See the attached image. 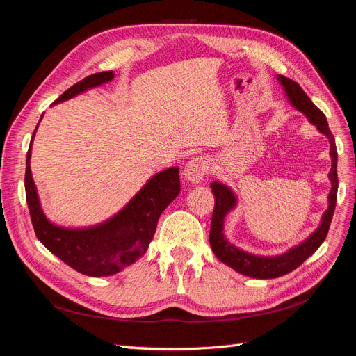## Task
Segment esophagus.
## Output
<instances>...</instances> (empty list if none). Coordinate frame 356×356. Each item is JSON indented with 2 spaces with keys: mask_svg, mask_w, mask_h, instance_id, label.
<instances>
[{
  "mask_svg": "<svg viewBox=\"0 0 356 356\" xmlns=\"http://www.w3.org/2000/svg\"><path fill=\"white\" fill-rule=\"evenodd\" d=\"M210 162L204 156L192 158L185 165V179L191 184H198L206 177Z\"/></svg>",
  "mask_w": 356,
  "mask_h": 356,
  "instance_id": "esophagus-1",
  "label": "esophagus"
}]
</instances>
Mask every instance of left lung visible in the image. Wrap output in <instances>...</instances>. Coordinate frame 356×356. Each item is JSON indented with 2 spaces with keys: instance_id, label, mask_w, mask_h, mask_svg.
Segmentation results:
<instances>
[{
  "instance_id": "8db88e82",
  "label": "left lung",
  "mask_w": 356,
  "mask_h": 356,
  "mask_svg": "<svg viewBox=\"0 0 356 356\" xmlns=\"http://www.w3.org/2000/svg\"><path fill=\"white\" fill-rule=\"evenodd\" d=\"M279 80L283 85V88H285L291 103L300 111H302V113L309 118L312 124L318 127V129L322 134H325L330 138L331 158H332L330 179L332 184V189L330 192V206H328V210L323 213L321 227L314 231L306 241L301 243L300 246L291 249L289 252L285 253V255L255 257L234 248L232 245H229L225 238H223V234H222L223 218H225L227 213L236 206V197L227 186L218 184V181L210 185L213 195H215V209H213L210 237H209L210 246L213 252H215V255L222 262H225L227 266L237 270L241 274H246V276L257 277V279H274V277L285 276V274L300 267L304 261L318 250V248L322 245L323 240L327 238L328 229L331 225V219L334 215V209H336L337 189H339L337 147H336V140H334V136L328 127L327 118H325L322 111L312 103V99L306 95V92H304L297 82H293V80L285 76H279Z\"/></svg>"
}]
</instances>
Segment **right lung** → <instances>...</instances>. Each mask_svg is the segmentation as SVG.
<instances>
[{
    "instance_id": "obj_1",
    "label": "right lung",
    "mask_w": 356,
    "mask_h": 356,
    "mask_svg": "<svg viewBox=\"0 0 356 356\" xmlns=\"http://www.w3.org/2000/svg\"><path fill=\"white\" fill-rule=\"evenodd\" d=\"M113 76V71L90 74L68 88L54 104L89 88L106 83ZM31 145L26 154L25 194L35 236L46 249L71 268L92 277L110 276L145 255L149 243L154 238L161 213L180 192L179 168L175 167L158 172L113 219L86 229H65L50 223L40 209L29 168Z\"/></svg>"
}]
</instances>
